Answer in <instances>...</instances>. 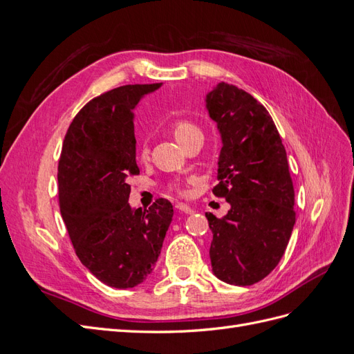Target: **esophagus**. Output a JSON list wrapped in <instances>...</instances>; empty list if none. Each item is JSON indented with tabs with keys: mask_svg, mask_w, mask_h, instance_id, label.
<instances>
[{
	"mask_svg": "<svg viewBox=\"0 0 354 354\" xmlns=\"http://www.w3.org/2000/svg\"><path fill=\"white\" fill-rule=\"evenodd\" d=\"M176 208H177L178 211H181V212H185V214H194V209H192V208L187 207V205H185V203H177Z\"/></svg>",
	"mask_w": 354,
	"mask_h": 354,
	"instance_id": "obj_1",
	"label": "esophagus"
}]
</instances>
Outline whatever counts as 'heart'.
I'll use <instances>...</instances> for the list:
<instances>
[{
    "mask_svg": "<svg viewBox=\"0 0 354 354\" xmlns=\"http://www.w3.org/2000/svg\"><path fill=\"white\" fill-rule=\"evenodd\" d=\"M173 133H174L176 140H177L180 145L183 143V142L186 140V138L192 137L194 134H201V131L198 130V127L194 125L192 122H189V121H177V122L173 125ZM140 155H142L143 159H146V158L149 156V151H147L146 147L142 149ZM176 189H177V187H176Z\"/></svg>",
    "mask_w": 354,
    "mask_h": 354,
    "instance_id": "heart-1",
    "label": "heart"
}]
</instances>
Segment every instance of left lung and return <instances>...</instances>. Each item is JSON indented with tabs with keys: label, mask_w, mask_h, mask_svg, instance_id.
<instances>
[{
	"label": "left lung",
	"mask_w": 354,
	"mask_h": 354,
	"mask_svg": "<svg viewBox=\"0 0 354 354\" xmlns=\"http://www.w3.org/2000/svg\"><path fill=\"white\" fill-rule=\"evenodd\" d=\"M205 103L223 145L212 194L230 203L223 218L205 214L212 272L226 283L250 286L279 264L295 224L286 151L272 116L251 94L220 82Z\"/></svg>",
	"instance_id": "1"
}]
</instances>
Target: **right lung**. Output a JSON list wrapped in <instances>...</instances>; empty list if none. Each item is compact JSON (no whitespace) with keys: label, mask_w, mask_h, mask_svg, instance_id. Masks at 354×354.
Returning <instances> with one entry per match:
<instances>
[{"label":"right lung","mask_w":354,"mask_h":354,"mask_svg":"<svg viewBox=\"0 0 354 354\" xmlns=\"http://www.w3.org/2000/svg\"><path fill=\"white\" fill-rule=\"evenodd\" d=\"M158 84L122 85L90 100L63 140L57 181L62 218L81 263L112 288H134L152 273L173 220L156 199L143 211L128 203L136 162L134 108Z\"/></svg>","instance_id":"1"}]
</instances>
